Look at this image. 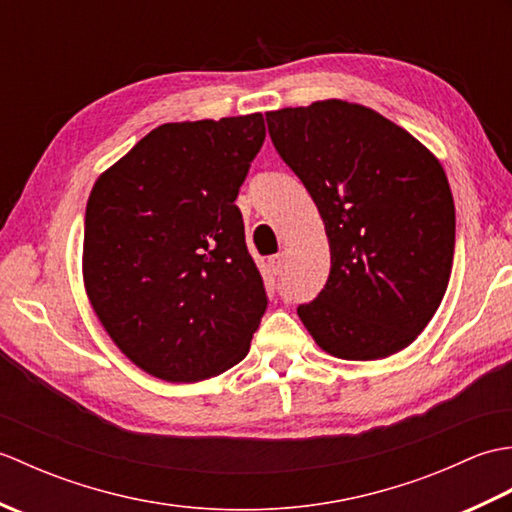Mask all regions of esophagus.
I'll use <instances>...</instances> for the list:
<instances>
[{
  "label": "esophagus",
  "instance_id": "esophagus-1",
  "mask_svg": "<svg viewBox=\"0 0 512 512\" xmlns=\"http://www.w3.org/2000/svg\"><path fill=\"white\" fill-rule=\"evenodd\" d=\"M268 266H270V270H273V275H279L281 268H284V255L268 257Z\"/></svg>",
  "mask_w": 512,
  "mask_h": 512
}]
</instances>
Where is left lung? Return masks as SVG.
Masks as SVG:
<instances>
[{"mask_svg": "<svg viewBox=\"0 0 512 512\" xmlns=\"http://www.w3.org/2000/svg\"><path fill=\"white\" fill-rule=\"evenodd\" d=\"M281 160L312 195L330 277L297 308L321 350L387 358L418 339L447 292L455 206L440 160L405 129L339 99L266 114Z\"/></svg>", "mask_w": 512, "mask_h": 512, "instance_id": "obj_1", "label": "left lung"}]
</instances>
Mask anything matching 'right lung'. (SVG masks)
<instances>
[{"instance_id": "right-lung-1", "label": "right lung", "mask_w": 512, "mask_h": 512, "mask_svg": "<svg viewBox=\"0 0 512 512\" xmlns=\"http://www.w3.org/2000/svg\"><path fill=\"white\" fill-rule=\"evenodd\" d=\"M264 116L165 123L94 182L83 284L129 361L167 383L226 372L266 312L235 206Z\"/></svg>"}]
</instances>
